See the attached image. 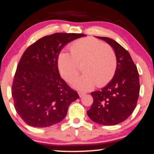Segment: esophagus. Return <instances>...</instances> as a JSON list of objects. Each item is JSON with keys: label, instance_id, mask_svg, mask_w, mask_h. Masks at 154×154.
<instances>
[{"label": "esophagus", "instance_id": "esophagus-1", "mask_svg": "<svg viewBox=\"0 0 154 154\" xmlns=\"http://www.w3.org/2000/svg\"><path fill=\"white\" fill-rule=\"evenodd\" d=\"M79 94L80 97H82L85 95V93H84V92H79Z\"/></svg>", "mask_w": 154, "mask_h": 154}]
</instances>
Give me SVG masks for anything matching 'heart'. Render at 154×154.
<instances>
[{"label": "heart", "instance_id": "heart-1", "mask_svg": "<svg viewBox=\"0 0 154 154\" xmlns=\"http://www.w3.org/2000/svg\"><path fill=\"white\" fill-rule=\"evenodd\" d=\"M71 52L62 51L57 58L60 74L71 81L80 72L79 64L85 73L72 81V85L81 90H90L95 85L102 87L113 79L117 68L114 50L93 37L83 38L70 45Z\"/></svg>", "mask_w": 154, "mask_h": 154}]
</instances>
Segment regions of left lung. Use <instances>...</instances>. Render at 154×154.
<instances>
[{
	"instance_id": "8db88e82",
	"label": "left lung",
	"mask_w": 154,
	"mask_h": 154,
	"mask_svg": "<svg viewBox=\"0 0 154 154\" xmlns=\"http://www.w3.org/2000/svg\"><path fill=\"white\" fill-rule=\"evenodd\" d=\"M109 44L117 57V68L112 80L101 89L91 92L93 97L87 111L92 121L103 125H115L125 121L137 106L140 94V78L129 52L114 40L96 37Z\"/></svg>"
}]
</instances>
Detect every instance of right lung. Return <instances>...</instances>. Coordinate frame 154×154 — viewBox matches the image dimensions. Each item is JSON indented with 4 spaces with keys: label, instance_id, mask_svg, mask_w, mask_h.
<instances>
[{
    "label": "right lung",
    "instance_id": "right-lung-1",
    "mask_svg": "<svg viewBox=\"0 0 154 154\" xmlns=\"http://www.w3.org/2000/svg\"><path fill=\"white\" fill-rule=\"evenodd\" d=\"M56 33L31 45L20 59L12 86L15 110L27 125L46 128L60 123L78 92L61 78L57 58L64 45L85 36Z\"/></svg>",
    "mask_w": 154,
    "mask_h": 154
}]
</instances>
